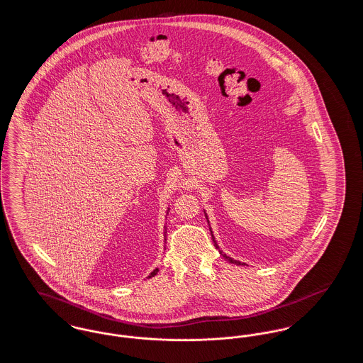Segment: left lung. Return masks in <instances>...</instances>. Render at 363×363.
Instances as JSON below:
<instances>
[{
  "mask_svg": "<svg viewBox=\"0 0 363 363\" xmlns=\"http://www.w3.org/2000/svg\"><path fill=\"white\" fill-rule=\"evenodd\" d=\"M204 213H206V211H204ZM206 218H207L208 220L207 213H206ZM208 225H209V220H208ZM209 230H211V227H209ZM211 235H212V241H213V245L216 246V249H219V246H218V242H216L215 237H213V234H212V230H211ZM219 253H220V255H222V256H223V257H225V259H227L228 262H231V264H237V265H245V262H241V261H238V259H231V257L225 256V253H223L220 249H219Z\"/></svg>",
  "mask_w": 363,
  "mask_h": 363,
  "instance_id": "obj_1",
  "label": "left lung"
}]
</instances>
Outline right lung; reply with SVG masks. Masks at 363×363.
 <instances>
[{"instance_id": "1", "label": "right lung", "mask_w": 363, "mask_h": 363, "mask_svg": "<svg viewBox=\"0 0 363 363\" xmlns=\"http://www.w3.org/2000/svg\"><path fill=\"white\" fill-rule=\"evenodd\" d=\"M169 211H170V208L167 209V215H169ZM166 233H167V231H166V225H164V237H166ZM164 241H166V238H164ZM157 271H159L157 268H156V269H154V271H152V272L150 274V277H155L156 274H157Z\"/></svg>"}]
</instances>
